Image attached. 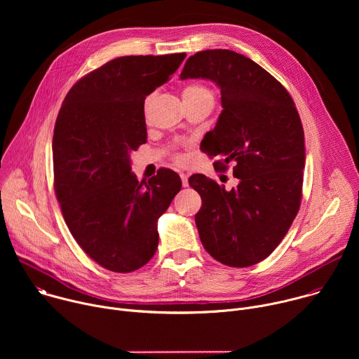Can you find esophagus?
<instances>
[{"mask_svg": "<svg viewBox=\"0 0 359 359\" xmlns=\"http://www.w3.org/2000/svg\"><path fill=\"white\" fill-rule=\"evenodd\" d=\"M180 179H182L183 187H187L189 186V175L184 173V172H180Z\"/></svg>", "mask_w": 359, "mask_h": 359, "instance_id": "esophagus-1", "label": "esophagus"}]
</instances>
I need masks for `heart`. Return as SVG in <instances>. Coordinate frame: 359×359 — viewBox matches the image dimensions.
I'll use <instances>...</instances> for the list:
<instances>
[{
    "label": "heart",
    "instance_id": "obj_1",
    "mask_svg": "<svg viewBox=\"0 0 359 359\" xmlns=\"http://www.w3.org/2000/svg\"><path fill=\"white\" fill-rule=\"evenodd\" d=\"M182 97H183V102H212L213 104L215 93L208 85L196 82L184 86L182 92Z\"/></svg>",
    "mask_w": 359,
    "mask_h": 359
}]
</instances>
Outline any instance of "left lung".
Listing matches in <instances>:
<instances>
[{"mask_svg":"<svg viewBox=\"0 0 359 359\" xmlns=\"http://www.w3.org/2000/svg\"><path fill=\"white\" fill-rule=\"evenodd\" d=\"M182 79L213 81L223 111L201 150L222 169L233 163L237 187L204 175L189 184L200 194L196 226L203 247L229 267L254 266L276 250L295 219L305 166L304 130L287 89L264 68L230 49L191 55Z\"/></svg>","mask_w":359,"mask_h":359,"instance_id":"left-lung-1","label":"left lung"}]
</instances>
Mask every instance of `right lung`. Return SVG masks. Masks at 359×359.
<instances>
[{"label":"right lung","mask_w":359,"mask_h":359,"mask_svg":"<svg viewBox=\"0 0 359 359\" xmlns=\"http://www.w3.org/2000/svg\"><path fill=\"white\" fill-rule=\"evenodd\" d=\"M186 54L112 60L67 93L54 139V187L81 248L107 270L130 273L156 252L158 220L182 189L161 169L147 182L130 172V151L146 143L144 99L169 81Z\"/></svg>","instance_id":"1"}]
</instances>
